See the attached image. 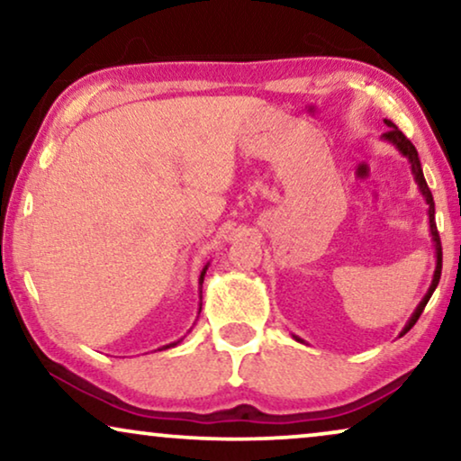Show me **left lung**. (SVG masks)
I'll list each match as a JSON object with an SVG mask.
<instances>
[{"label":"left lung","mask_w":461,"mask_h":461,"mask_svg":"<svg viewBox=\"0 0 461 461\" xmlns=\"http://www.w3.org/2000/svg\"><path fill=\"white\" fill-rule=\"evenodd\" d=\"M384 123H386L388 128H390V130L386 131V134L382 136L384 140L393 142L394 147L399 149L401 153L407 157L409 163H411L413 178H415V182H418L420 191H421V194H424V199H426V203H428V220H430V235H432V241H434V251H437V268H434V276H432L430 289H428V294L424 295V300H421L420 304H418V308H415V312L411 314V319L407 321L405 330L401 331V336H405V333H407L409 330H411V327H413L415 323H418L420 314L424 312L428 300H430V295L434 294V289H437V285H438V281H440V270H443V248H440V237H438V230H437V222H434V199H432L430 188H428V185H426L424 172H421V163H420L418 150H415L411 140H409V138H407L405 134H402V131H401L399 128H396V125H394L393 122H388V119H384ZM294 338H295V336H294ZM295 339H298V342H302L300 338H295Z\"/></svg>","instance_id":"obj_1"}]
</instances>
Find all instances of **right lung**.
<instances>
[{"label": "right lung", "mask_w": 461, "mask_h": 461, "mask_svg": "<svg viewBox=\"0 0 461 461\" xmlns=\"http://www.w3.org/2000/svg\"><path fill=\"white\" fill-rule=\"evenodd\" d=\"M205 270H207V267H205L203 270H201V276H199V285H203V276H205ZM178 342H180V339H178ZM178 342H174V344H167V346H163V348H169V346H176V344H178Z\"/></svg>", "instance_id": "obj_1"}]
</instances>
